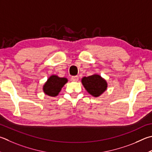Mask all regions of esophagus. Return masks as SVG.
<instances>
[{"instance_id":"34e87169","label":"esophagus","mask_w":152,"mask_h":152,"mask_svg":"<svg viewBox=\"0 0 152 152\" xmlns=\"http://www.w3.org/2000/svg\"><path fill=\"white\" fill-rule=\"evenodd\" d=\"M73 82H78V79H79V77L78 76H72L71 78Z\"/></svg>"}]
</instances>
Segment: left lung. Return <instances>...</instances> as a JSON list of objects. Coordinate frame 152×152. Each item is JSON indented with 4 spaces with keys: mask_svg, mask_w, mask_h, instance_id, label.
I'll list each match as a JSON object with an SVG mask.
<instances>
[{
    "mask_svg": "<svg viewBox=\"0 0 152 152\" xmlns=\"http://www.w3.org/2000/svg\"><path fill=\"white\" fill-rule=\"evenodd\" d=\"M82 84L86 90L94 97H99L107 90V83L106 80L98 74H94L88 77H83Z\"/></svg>",
    "mask_w": 152,
    "mask_h": 152,
    "instance_id": "8db88e82",
    "label": "left lung"
}]
</instances>
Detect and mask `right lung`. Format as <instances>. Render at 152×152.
I'll use <instances>...</instances> for the list:
<instances>
[{
    "mask_svg": "<svg viewBox=\"0 0 152 152\" xmlns=\"http://www.w3.org/2000/svg\"><path fill=\"white\" fill-rule=\"evenodd\" d=\"M67 82L68 79L66 78H60L57 75H51L43 85V92L46 95L56 97Z\"/></svg>",
    "mask_w": 152,
    "mask_h": 152,
    "instance_id": "obj_1",
    "label": "right lung"
}]
</instances>
